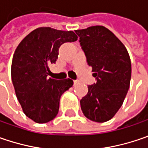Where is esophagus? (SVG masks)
<instances>
[{"instance_id": "esophagus-1", "label": "esophagus", "mask_w": 148, "mask_h": 148, "mask_svg": "<svg viewBox=\"0 0 148 148\" xmlns=\"http://www.w3.org/2000/svg\"><path fill=\"white\" fill-rule=\"evenodd\" d=\"M79 83V80H74V85H77Z\"/></svg>"}]
</instances>
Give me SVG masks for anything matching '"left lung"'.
Segmentation results:
<instances>
[{"instance_id": "left-lung-1", "label": "left lung", "mask_w": 148, "mask_h": 148, "mask_svg": "<svg viewBox=\"0 0 148 148\" xmlns=\"http://www.w3.org/2000/svg\"><path fill=\"white\" fill-rule=\"evenodd\" d=\"M75 33L97 80L88 86V93L80 100L81 109L87 119L104 123L117 113L128 91L130 57L124 45L104 26H91Z\"/></svg>"}]
</instances>
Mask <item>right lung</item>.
<instances>
[{"label": "right lung", "mask_w": 148, "mask_h": 148, "mask_svg": "<svg viewBox=\"0 0 148 148\" xmlns=\"http://www.w3.org/2000/svg\"><path fill=\"white\" fill-rule=\"evenodd\" d=\"M77 40L73 31L40 27L25 36L16 48L11 64L12 83L24 113L37 123L55 119L61 95L74 84L70 79L57 80L48 75L61 45Z\"/></svg>", "instance_id": "right-lung-1"}]
</instances>
